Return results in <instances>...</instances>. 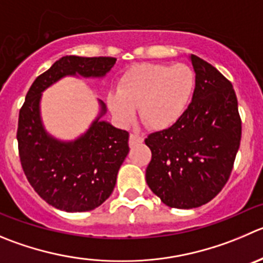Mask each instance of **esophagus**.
<instances>
[{"instance_id":"esophagus-1","label":"esophagus","mask_w":263,"mask_h":263,"mask_svg":"<svg viewBox=\"0 0 263 263\" xmlns=\"http://www.w3.org/2000/svg\"><path fill=\"white\" fill-rule=\"evenodd\" d=\"M144 141L143 136H139L138 133H132L130 134V138H129V143L130 146H136V144L142 143Z\"/></svg>"}]
</instances>
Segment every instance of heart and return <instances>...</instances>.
I'll return each mask as SVG.
<instances>
[{"instance_id": "1", "label": "heart", "mask_w": 263, "mask_h": 263, "mask_svg": "<svg viewBox=\"0 0 263 263\" xmlns=\"http://www.w3.org/2000/svg\"><path fill=\"white\" fill-rule=\"evenodd\" d=\"M195 87L196 74L189 64H139L120 77L107 103L121 124H129L139 107L141 119L151 129L162 130L183 116Z\"/></svg>"}]
</instances>
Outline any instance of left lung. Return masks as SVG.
Instances as JSON below:
<instances>
[{"instance_id":"1","label":"left lung","mask_w":263,"mask_h":263,"mask_svg":"<svg viewBox=\"0 0 263 263\" xmlns=\"http://www.w3.org/2000/svg\"><path fill=\"white\" fill-rule=\"evenodd\" d=\"M194 97L183 116L144 142L152 152L149 189L171 208L191 209L221 192L234 167L241 119L232 84L212 64L191 54Z\"/></svg>"}]
</instances>
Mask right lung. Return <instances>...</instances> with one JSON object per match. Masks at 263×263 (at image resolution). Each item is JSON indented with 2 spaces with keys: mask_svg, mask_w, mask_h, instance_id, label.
Returning <instances> with one entry per match:
<instances>
[{
  "mask_svg": "<svg viewBox=\"0 0 263 263\" xmlns=\"http://www.w3.org/2000/svg\"><path fill=\"white\" fill-rule=\"evenodd\" d=\"M115 63L111 57L67 55L40 74L27 92L16 132L21 164L34 191L54 208L86 212L103 204L129 152V133L99 120L106 112L101 102V116L84 136L67 143L57 141L41 124V92L67 74L104 76Z\"/></svg>",
  "mask_w": 263,
  "mask_h": 263,
  "instance_id": "1",
  "label": "right lung"
}]
</instances>
